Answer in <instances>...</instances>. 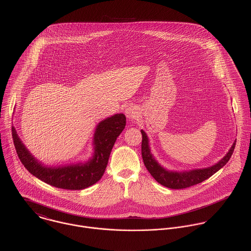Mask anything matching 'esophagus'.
Listing matches in <instances>:
<instances>
[{
  "mask_svg": "<svg viewBox=\"0 0 251 251\" xmlns=\"http://www.w3.org/2000/svg\"><path fill=\"white\" fill-rule=\"evenodd\" d=\"M138 115H139V112L135 106L130 105V106L126 108V116L127 117V119H129V120L136 119L138 117Z\"/></svg>",
  "mask_w": 251,
  "mask_h": 251,
  "instance_id": "obj_1",
  "label": "esophagus"
}]
</instances>
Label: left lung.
Wrapping results in <instances>:
<instances>
[{
	"label": "left lung",
	"instance_id": "obj_1",
	"mask_svg": "<svg viewBox=\"0 0 251 251\" xmlns=\"http://www.w3.org/2000/svg\"><path fill=\"white\" fill-rule=\"evenodd\" d=\"M142 133V145H141V151H142V157H143L144 164L150 174L153 177L157 182L160 184L172 188V189H182L189 186H192L194 184L200 183L204 181L205 179H209L212 177L215 173H216L220 168H222L230 159L231 155L233 154L236 142H234L232 147L230 148L229 151L226 153V155L215 165L207 168L202 169H194L189 171H183V172H177V171H169L165 168H163L153 157V155L151 152L150 146H149V139L144 130H141Z\"/></svg>",
	"mask_w": 251,
	"mask_h": 251
}]
</instances>
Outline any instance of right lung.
I'll use <instances>...</instances> for the list:
<instances>
[{"label":"right lung","mask_w":251,"mask_h":251,"mask_svg":"<svg viewBox=\"0 0 251 251\" xmlns=\"http://www.w3.org/2000/svg\"><path fill=\"white\" fill-rule=\"evenodd\" d=\"M124 114H115L101 121L95 131V153L86 163L67 166H43L22 143L12 126V139L19 159L25 168L37 179L58 188L80 190L95 184L101 179L107 166L108 159L117 137L126 126Z\"/></svg>","instance_id":"obj_1"}]
</instances>
